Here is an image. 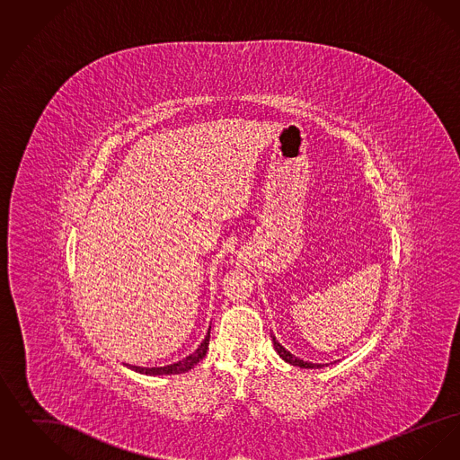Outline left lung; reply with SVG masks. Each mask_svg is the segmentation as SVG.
<instances>
[{
	"mask_svg": "<svg viewBox=\"0 0 460 460\" xmlns=\"http://www.w3.org/2000/svg\"><path fill=\"white\" fill-rule=\"evenodd\" d=\"M270 338H272V343H274V350L278 351V355L288 362L291 366H296V367H302V369H321V367H326L329 364H312V362H306L302 360L298 357H295L289 350H286L285 347L276 340V336L270 332Z\"/></svg>",
	"mask_w": 460,
	"mask_h": 460,
	"instance_id": "1",
	"label": "left lung"
}]
</instances>
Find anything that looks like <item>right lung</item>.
Wrapping results in <instances>:
<instances>
[{"label": "right lung", "mask_w": 460, "mask_h": 460, "mask_svg": "<svg viewBox=\"0 0 460 460\" xmlns=\"http://www.w3.org/2000/svg\"><path fill=\"white\" fill-rule=\"evenodd\" d=\"M208 341H210V328L207 331L203 341L198 345L197 350L193 351V353H190L188 357L177 360L174 364H169V366H164V367H139V366H131V364H128V366H129V369H132V371L139 372V374H146V376L182 374V372H188L190 369H193L198 362L207 355Z\"/></svg>", "instance_id": "obj_1"}]
</instances>
